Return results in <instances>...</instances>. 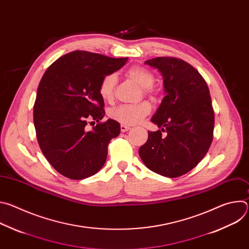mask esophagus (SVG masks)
Returning <instances> with one entry per match:
<instances>
[{
    "label": "esophagus",
    "mask_w": 249,
    "mask_h": 249,
    "mask_svg": "<svg viewBox=\"0 0 249 249\" xmlns=\"http://www.w3.org/2000/svg\"><path fill=\"white\" fill-rule=\"evenodd\" d=\"M131 128L129 127V126H127V125H124V124H121V126H120V130H121V132H127V131H129Z\"/></svg>",
    "instance_id": "1"
}]
</instances>
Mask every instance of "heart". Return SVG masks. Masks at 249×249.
Returning a JSON list of instances; mask_svg holds the SVG:
<instances>
[{"instance_id": "1", "label": "heart", "mask_w": 249, "mask_h": 249, "mask_svg": "<svg viewBox=\"0 0 249 249\" xmlns=\"http://www.w3.org/2000/svg\"><path fill=\"white\" fill-rule=\"evenodd\" d=\"M128 77L136 82L144 93L150 96L155 95L153 86L155 84V76L148 69L134 66L127 72ZM117 84V77L115 74H108L102 78L99 84L98 91L104 100H111L114 96V90ZM152 110V105L148 101H142L136 104H122L110 110V117L124 125H135L144 119Z\"/></svg>"}]
</instances>
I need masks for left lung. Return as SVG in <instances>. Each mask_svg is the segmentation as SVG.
I'll return each mask as SVG.
<instances>
[{"label": "left lung", "instance_id": "left-lung-1", "mask_svg": "<svg viewBox=\"0 0 249 249\" xmlns=\"http://www.w3.org/2000/svg\"><path fill=\"white\" fill-rule=\"evenodd\" d=\"M145 64L163 79L165 96L151 121L160 130L149 132L139 155L152 171L178 177L193 169L212 144L215 114L210 91L198 71L183 60L158 57Z\"/></svg>", "mask_w": 249, "mask_h": 249}]
</instances>
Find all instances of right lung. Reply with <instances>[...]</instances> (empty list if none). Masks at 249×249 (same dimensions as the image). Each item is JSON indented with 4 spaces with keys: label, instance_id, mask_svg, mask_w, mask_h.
<instances>
[{
    "label": "right lung",
    "instance_id": "1",
    "mask_svg": "<svg viewBox=\"0 0 249 249\" xmlns=\"http://www.w3.org/2000/svg\"><path fill=\"white\" fill-rule=\"evenodd\" d=\"M128 58L73 51L57 59L44 73L33 106L39 147L49 163L70 179L87 178L101 169L120 124L108 119L91 130L89 119L105 114L98 88L102 78L122 68Z\"/></svg>",
    "mask_w": 249,
    "mask_h": 249
}]
</instances>
